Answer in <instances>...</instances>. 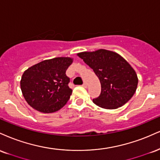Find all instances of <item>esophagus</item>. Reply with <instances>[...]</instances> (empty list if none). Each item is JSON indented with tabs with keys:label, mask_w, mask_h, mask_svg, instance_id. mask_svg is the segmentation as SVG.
I'll return each instance as SVG.
<instances>
[{
	"label": "esophagus",
	"mask_w": 160,
	"mask_h": 160,
	"mask_svg": "<svg viewBox=\"0 0 160 160\" xmlns=\"http://www.w3.org/2000/svg\"><path fill=\"white\" fill-rule=\"evenodd\" d=\"M82 86H83L84 88H88V84L86 83V82H84V83L83 84V85H82Z\"/></svg>",
	"instance_id": "esophagus-1"
}]
</instances>
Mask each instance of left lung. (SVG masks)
I'll list each match as a JSON object with an SVG mask.
<instances>
[{"label":"left lung","instance_id":"1","mask_svg":"<svg viewBox=\"0 0 160 160\" xmlns=\"http://www.w3.org/2000/svg\"><path fill=\"white\" fill-rule=\"evenodd\" d=\"M77 55L93 69L100 81L101 93L93 99L94 104L106 109H116L132 98L138 86V76L121 55L102 48Z\"/></svg>","mask_w":160,"mask_h":160}]
</instances>
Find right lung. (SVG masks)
Instances as JSON below:
<instances>
[{
    "mask_svg": "<svg viewBox=\"0 0 160 160\" xmlns=\"http://www.w3.org/2000/svg\"><path fill=\"white\" fill-rule=\"evenodd\" d=\"M72 58L45 60L24 71L20 81L22 95L28 104L42 113H53L65 106L72 94L66 71Z\"/></svg>",
    "mask_w": 160,
    "mask_h": 160,
    "instance_id": "1",
    "label": "right lung"
}]
</instances>
